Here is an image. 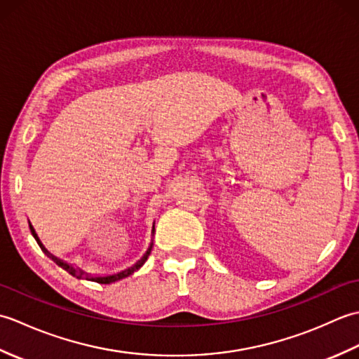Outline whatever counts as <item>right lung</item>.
<instances>
[{
  "instance_id": "obj_1",
  "label": "right lung",
  "mask_w": 359,
  "mask_h": 359,
  "mask_svg": "<svg viewBox=\"0 0 359 359\" xmlns=\"http://www.w3.org/2000/svg\"><path fill=\"white\" fill-rule=\"evenodd\" d=\"M29 228H30V231H32V236L35 238V241H36V243L38 245H40V248L44 251L46 255H48L49 257H52V261L55 262L57 265H60L62 266L63 270H66L67 273H71L72 276H75V278H83L85 276L86 279H89V280H94V282H98V284H111V282H116V280H120V279H123V278H128L129 274H133L134 271H137L140 269V266L147 262V259H148V256H149V253H151V250H152V242L149 243V247H148V250H147V253H144L139 261H137L134 265H131V266H128V269H125V270H121V271H118V273H114V274H108V276H90L89 273H86V271H83V270H80V269H75V266H72L71 264H67V262H65V261H62V259H58V257H55V256H52L48 250H46L44 247H43V243H41V241L38 239V236H36V233H35V230H34V226L29 224ZM152 233H154V226H152Z\"/></svg>"
}]
</instances>
